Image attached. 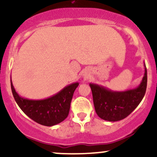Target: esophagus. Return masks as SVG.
I'll return each mask as SVG.
<instances>
[{
    "label": "esophagus",
    "instance_id": "1",
    "mask_svg": "<svg viewBox=\"0 0 157 157\" xmlns=\"http://www.w3.org/2000/svg\"><path fill=\"white\" fill-rule=\"evenodd\" d=\"M83 76H85V77H87V76H88V75H86V74H84Z\"/></svg>",
    "mask_w": 157,
    "mask_h": 157
}]
</instances>
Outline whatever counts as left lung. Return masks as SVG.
Segmentation results:
<instances>
[{
    "label": "left lung",
    "instance_id": "obj_1",
    "mask_svg": "<svg viewBox=\"0 0 157 157\" xmlns=\"http://www.w3.org/2000/svg\"><path fill=\"white\" fill-rule=\"evenodd\" d=\"M143 78L136 88L124 91H111L100 85L90 83L94 105L97 114L109 122H116L127 117L137 107L145 96L147 88L145 64Z\"/></svg>",
    "mask_w": 157,
    "mask_h": 157
}]
</instances>
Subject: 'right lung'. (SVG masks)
Wrapping results in <instances>:
<instances>
[{"mask_svg": "<svg viewBox=\"0 0 157 157\" xmlns=\"http://www.w3.org/2000/svg\"><path fill=\"white\" fill-rule=\"evenodd\" d=\"M78 86L79 82H74L46 99L29 100L16 92L11 80L12 94L21 109L32 120L45 126L55 125L67 117L74 92Z\"/></svg>", "mask_w": 157, "mask_h": 157, "instance_id": "obj_1", "label": "right lung"}]
</instances>
